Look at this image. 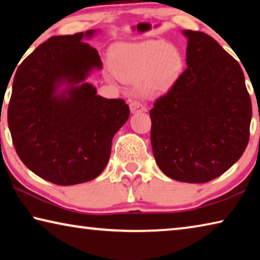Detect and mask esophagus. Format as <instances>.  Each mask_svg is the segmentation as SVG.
Returning <instances> with one entry per match:
<instances>
[{"mask_svg": "<svg viewBox=\"0 0 260 260\" xmlns=\"http://www.w3.org/2000/svg\"><path fill=\"white\" fill-rule=\"evenodd\" d=\"M129 109H131V111L133 112V113L147 111V108L144 107L142 103H140L139 101H132V102L129 103Z\"/></svg>", "mask_w": 260, "mask_h": 260, "instance_id": "esophagus-1", "label": "esophagus"}]
</instances>
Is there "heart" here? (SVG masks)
<instances>
[{
    "label": "heart",
    "instance_id": "heart-1",
    "mask_svg": "<svg viewBox=\"0 0 260 260\" xmlns=\"http://www.w3.org/2000/svg\"><path fill=\"white\" fill-rule=\"evenodd\" d=\"M113 73L120 80L138 83L147 96L166 93L182 70V56L177 48L158 39L119 43L110 55Z\"/></svg>",
    "mask_w": 260,
    "mask_h": 260
}]
</instances>
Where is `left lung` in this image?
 <instances>
[{
    "instance_id": "left-lung-1",
    "label": "left lung",
    "mask_w": 260,
    "mask_h": 260,
    "mask_svg": "<svg viewBox=\"0 0 260 260\" xmlns=\"http://www.w3.org/2000/svg\"><path fill=\"white\" fill-rule=\"evenodd\" d=\"M182 33L188 40L187 69L150 110L151 147L167 177L204 183L243 155L251 100L240 64L213 38Z\"/></svg>"
}]
</instances>
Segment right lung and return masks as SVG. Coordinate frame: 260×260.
<instances>
[{
    "label": "right lung",
    "instance_id": "right-lung-1",
    "mask_svg": "<svg viewBox=\"0 0 260 260\" xmlns=\"http://www.w3.org/2000/svg\"><path fill=\"white\" fill-rule=\"evenodd\" d=\"M95 29L48 39L14 78L8 124L26 167L58 186L90 181L107 166L114 134L129 117L124 100L85 82L102 60L85 40Z\"/></svg>",
    "mask_w": 260,
    "mask_h": 260
}]
</instances>
